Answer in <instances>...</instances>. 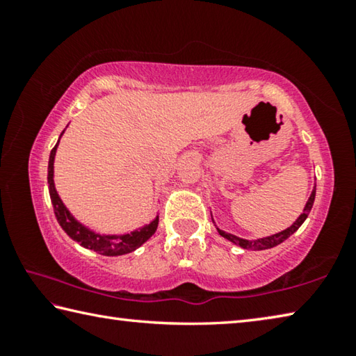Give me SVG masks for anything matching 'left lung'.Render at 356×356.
<instances>
[{"label":"left lung","mask_w":356,"mask_h":356,"mask_svg":"<svg viewBox=\"0 0 356 356\" xmlns=\"http://www.w3.org/2000/svg\"><path fill=\"white\" fill-rule=\"evenodd\" d=\"M314 200H316V186H314V188H312V191H311L309 200H308V202H306V206H305V209H303V213H301V215L298 216V218L292 222L291 227H287V229H284V231H281V232H276V234H273V236L248 240V238H242V237L234 236V234H229V232H226V231H222V229H220V227H216V231H218V234H220L221 237H225L226 240H229V242H232L234 245H237V246H240V248H243V250H248V251H261V250L273 248V246L282 243L286 238L291 237L292 234H293L295 231H297V229H298L301 225H303L305 220L308 218V215H309L311 209H312V204H314ZM210 215H212V212H210ZM212 221H213V216H212ZM213 225H215V221H213ZM215 226H216V225H215Z\"/></svg>","instance_id":"obj_1"}]
</instances>
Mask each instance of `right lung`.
Instances as JSON below:
<instances>
[{"instance_id": "add662e5", "label": "right lung", "mask_w": 356, "mask_h": 356, "mask_svg": "<svg viewBox=\"0 0 356 356\" xmlns=\"http://www.w3.org/2000/svg\"><path fill=\"white\" fill-rule=\"evenodd\" d=\"M63 134L59 135V140H61ZM53 147L50 152V159H48V191H50V197H51V204H53V210H55L56 220L59 222V226L64 229V232L67 236L75 240L76 243H80L83 248L92 250L95 252H99L102 256H122V254H129V252L135 251L136 248H140L143 243H146L147 240L154 236L156 227H159V215L149 222V225L138 227L131 232H125V234H100L95 232L94 229L84 226L81 221H78L74 215L70 213V210L65 207V204L63 202L61 197H59L56 186H55V156H56V150H58V144Z\"/></svg>"}]
</instances>
